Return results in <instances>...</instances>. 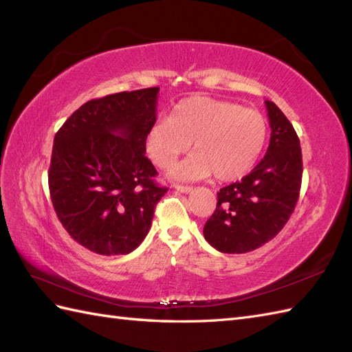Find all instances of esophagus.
Instances as JSON below:
<instances>
[{"mask_svg":"<svg viewBox=\"0 0 352 352\" xmlns=\"http://www.w3.org/2000/svg\"><path fill=\"white\" fill-rule=\"evenodd\" d=\"M175 189H176V190H179V192H182V194H188V192H190V190H192V186H186V185H175Z\"/></svg>","mask_w":352,"mask_h":352,"instance_id":"34e87169","label":"esophagus"}]
</instances>
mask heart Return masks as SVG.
<instances>
[{
    "label": "heart",
    "instance_id": "heart-1",
    "mask_svg": "<svg viewBox=\"0 0 352 352\" xmlns=\"http://www.w3.org/2000/svg\"><path fill=\"white\" fill-rule=\"evenodd\" d=\"M267 138V122L258 111L230 101L190 97L176 104L168 120L148 129L146 151L158 167L167 168L192 142L194 154L172 168V176L198 180L214 173L228 182L252 168Z\"/></svg>",
    "mask_w": 352,
    "mask_h": 352
}]
</instances>
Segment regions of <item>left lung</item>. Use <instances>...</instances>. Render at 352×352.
Here are the masks:
<instances>
[{
  "label": "left lung",
  "mask_w": 352,
  "mask_h": 352,
  "mask_svg": "<svg viewBox=\"0 0 352 352\" xmlns=\"http://www.w3.org/2000/svg\"><path fill=\"white\" fill-rule=\"evenodd\" d=\"M272 127L264 158L239 182L217 192V207L204 225L206 241L220 252L260 248L283 229L300 198L302 154L291 122L265 101Z\"/></svg>",
  "instance_id": "1"
}]
</instances>
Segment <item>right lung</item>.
Wrapping results in <instances>:
<instances>
[{
    "label": "right lung",
    "mask_w": 352,
    "mask_h": 352,
    "mask_svg": "<svg viewBox=\"0 0 352 352\" xmlns=\"http://www.w3.org/2000/svg\"><path fill=\"white\" fill-rule=\"evenodd\" d=\"M160 88L111 94L74 111L54 136L48 186L63 228L87 250L129 254L168 188L145 157Z\"/></svg>",
    "instance_id": "add662e5"
}]
</instances>
